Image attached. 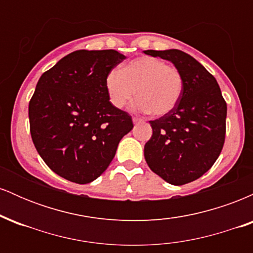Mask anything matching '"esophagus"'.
Segmentation results:
<instances>
[{
  "label": "esophagus",
  "mask_w": 253,
  "mask_h": 253,
  "mask_svg": "<svg viewBox=\"0 0 253 253\" xmlns=\"http://www.w3.org/2000/svg\"><path fill=\"white\" fill-rule=\"evenodd\" d=\"M132 120H133V124H139V123H141V121H143L141 119H139V118H133Z\"/></svg>",
  "instance_id": "esophagus-1"
}]
</instances>
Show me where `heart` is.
<instances>
[{"label": "heart", "mask_w": 253, "mask_h": 253, "mask_svg": "<svg viewBox=\"0 0 253 253\" xmlns=\"http://www.w3.org/2000/svg\"><path fill=\"white\" fill-rule=\"evenodd\" d=\"M184 81L176 66L155 57H139L107 74L106 89L109 101L124 108L136 96L133 108L162 117L176 107L181 98Z\"/></svg>", "instance_id": "1"}]
</instances>
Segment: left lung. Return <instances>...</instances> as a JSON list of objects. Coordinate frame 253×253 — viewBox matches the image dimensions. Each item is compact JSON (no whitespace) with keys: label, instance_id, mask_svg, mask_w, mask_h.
Here are the masks:
<instances>
[{"label":"left lung","instance_id":"8db88e82","mask_svg":"<svg viewBox=\"0 0 253 253\" xmlns=\"http://www.w3.org/2000/svg\"><path fill=\"white\" fill-rule=\"evenodd\" d=\"M144 53L169 60L184 81L175 108L150 121L153 133L144 147L146 163L170 184L193 182L211 169L221 152L227 104L215 78L195 58L179 50Z\"/></svg>","mask_w":253,"mask_h":253}]
</instances>
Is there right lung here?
<instances>
[{
  "instance_id": "obj_1",
  "label": "right lung",
  "mask_w": 253,
  "mask_h": 253,
  "mask_svg": "<svg viewBox=\"0 0 253 253\" xmlns=\"http://www.w3.org/2000/svg\"><path fill=\"white\" fill-rule=\"evenodd\" d=\"M124 59L115 50H78L38 81L28 106L32 140L47 167L68 181L85 184L102 175L133 128L106 89L107 74Z\"/></svg>"
}]
</instances>
